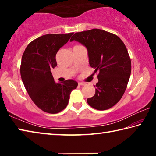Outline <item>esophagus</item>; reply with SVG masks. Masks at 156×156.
<instances>
[{
	"label": "esophagus",
	"mask_w": 156,
	"mask_h": 156,
	"mask_svg": "<svg viewBox=\"0 0 156 156\" xmlns=\"http://www.w3.org/2000/svg\"><path fill=\"white\" fill-rule=\"evenodd\" d=\"M78 84H79V85H85V83H78Z\"/></svg>",
	"instance_id": "34e87169"
}]
</instances>
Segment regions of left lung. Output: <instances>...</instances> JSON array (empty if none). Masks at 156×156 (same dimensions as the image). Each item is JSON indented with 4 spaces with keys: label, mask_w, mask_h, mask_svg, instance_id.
<instances>
[{
    "label": "left lung",
    "mask_w": 156,
    "mask_h": 156,
    "mask_svg": "<svg viewBox=\"0 0 156 156\" xmlns=\"http://www.w3.org/2000/svg\"><path fill=\"white\" fill-rule=\"evenodd\" d=\"M73 41L86 47L89 65L99 72L96 93L87 103L97 110L110 109L122 97L130 78L131 59L125 44L115 34L99 29L76 33Z\"/></svg>",
    "instance_id": "8db88e82"
}]
</instances>
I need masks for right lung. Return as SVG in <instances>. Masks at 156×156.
Instances as JSON below:
<instances>
[{"instance_id": "add662e5", "label": "right lung", "mask_w": 156, "mask_h": 156, "mask_svg": "<svg viewBox=\"0 0 156 156\" xmlns=\"http://www.w3.org/2000/svg\"><path fill=\"white\" fill-rule=\"evenodd\" d=\"M73 33L46 34L26 47L22 56L20 75L31 99L39 109L57 113L67 106L70 94L78 86L73 80L56 83L51 69L57 65L56 55Z\"/></svg>"}]
</instances>
